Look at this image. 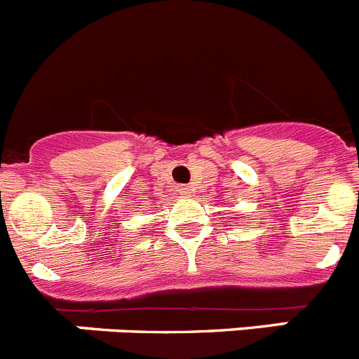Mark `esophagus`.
<instances>
[{
    "label": "esophagus",
    "instance_id": "obj_1",
    "mask_svg": "<svg viewBox=\"0 0 359 359\" xmlns=\"http://www.w3.org/2000/svg\"><path fill=\"white\" fill-rule=\"evenodd\" d=\"M180 194H182V196H190V194H192V187H189V185L180 187Z\"/></svg>",
    "mask_w": 359,
    "mask_h": 359
}]
</instances>
